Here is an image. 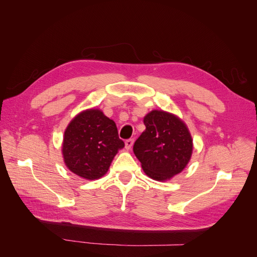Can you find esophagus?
Returning a JSON list of instances; mask_svg holds the SVG:
<instances>
[{"label":"esophagus","mask_w":257,"mask_h":257,"mask_svg":"<svg viewBox=\"0 0 257 257\" xmlns=\"http://www.w3.org/2000/svg\"><path fill=\"white\" fill-rule=\"evenodd\" d=\"M133 144H134V139H127V141H125V149L131 150L132 147H133Z\"/></svg>","instance_id":"34e87169"}]
</instances>
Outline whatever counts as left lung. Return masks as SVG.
I'll return each instance as SVG.
<instances>
[{"label": "left lung", "mask_w": 257, "mask_h": 257, "mask_svg": "<svg viewBox=\"0 0 257 257\" xmlns=\"http://www.w3.org/2000/svg\"><path fill=\"white\" fill-rule=\"evenodd\" d=\"M146 130L135 142L133 151L145 174L165 182L188 166L193 153L189 127L178 115L154 109L144 116Z\"/></svg>", "instance_id": "1"}]
</instances>
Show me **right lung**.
I'll return each mask as SVG.
<instances>
[{
  "instance_id": "add662e5",
  "label": "right lung",
  "mask_w": 257,
  "mask_h": 257,
  "mask_svg": "<svg viewBox=\"0 0 257 257\" xmlns=\"http://www.w3.org/2000/svg\"><path fill=\"white\" fill-rule=\"evenodd\" d=\"M124 143L113 120L99 108L77 113L68 123L62 142L65 166L85 180L102 178Z\"/></svg>"
}]
</instances>
